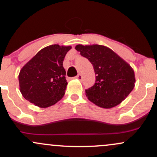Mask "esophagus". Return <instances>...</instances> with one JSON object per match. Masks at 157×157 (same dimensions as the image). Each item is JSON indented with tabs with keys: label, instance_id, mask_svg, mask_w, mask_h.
Here are the masks:
<instances>
[{
	"label": "esophagus",
	"instance_id": "esophagus-1",
	"mask_svg": "<svg viewBox=\"0 0 157 157\" xmlns=\"http://www.w3.org/2000/svg\"><path fill=\"white\" fill-rule=\"evenodd\" d=\"M75 78L78 79V80H82V75H81V74H78V75H77L76 76H75Z\"/></svg>",
	"mask_w": 157,
	"mask_h": 157
}]
</instances>
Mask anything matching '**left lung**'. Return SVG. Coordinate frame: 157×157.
Returning <instances> with one entry per match:
<instances>
[{"label": "left lung", "instance_id": "obj_1", "mask_svg": "<svg viewBox=\"0 0 157 157\" xmlns=\"http://www.w3.org/2000/svg\"><path fill=\"white\" fill-rule=\"evenodd\" d=\"M75 50L93 64L96 81L85 90L88 99L103 108L120 104L133 90L134 72L131 67L108 47L78 44Z\"/></svg>", "mask_w": 157, "mask_h": 157}]
</instances>
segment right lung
I'll return each mask as SVG.
<instances>
[{
	"instance_id": "right-lung-1",
	"label": "right lung",
	"mask_w": 157,
	"mask_h": 157,
	"mask_svg": "<svg viewBox=\"0 0 157 157\" xmlns=\"http://www.w3.org/2000/svg\"><path fill=\"white\" fill-rule=\"evenodd\" d=\"M70 49L58 44L48 46L24 65L18 80L25 99L36 106L47 107L64 96L67 82L63 61Z\"/></svg>"
}]
</instances>
